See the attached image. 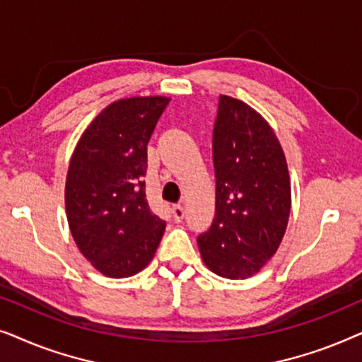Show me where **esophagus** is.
Masks as SVG:
<instances>
[{
    "instance_id": "1",
    "label": "esophagus",
    "mask_w": 362,
    "mask_h": 362,
    "mask_svg": "<svg viewBox=\"0 0 362 362\" xmlns=\"http://www.w3.org/2000/svg\"><path fill=\"white\" fill-rule=\"evenodd\" d=\"M173 217H175L176 222H181L182 219H185V207L182 206H173Z\"/></svg>"
}]
</instances>
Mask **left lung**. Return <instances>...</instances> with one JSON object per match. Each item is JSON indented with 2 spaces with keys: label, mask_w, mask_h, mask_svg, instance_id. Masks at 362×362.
I'll list each match as a JSON object with an SVG mask.
<instances>
[{
  "label": "left lung",
  "mask_w": 362,
  "mask_h": 362,
  "mask_svg": "<svg viewBox=\"0 0 362 362\" xmlns=\"http://www.w3.org/2000/svg\"><path fill=\"white\" fill-rule=\"evenodd\" d=\"M216 216L197 237L216 275L244 280L260 272L284 239L291 209L286 158L269 122L245 102L221 95L212 133Z\"/></svg>",
  "instance_id": "obj_1"
}]
</instances>
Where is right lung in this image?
I'll return each instance as SVG.
<instances>
[{"instance_id":"add662e5","label":"right lung","mask_w":362,"mask_h":362,"mask_svg":"<svg viewBox=\"0 0 362 362\" xmlns=\"http://www.w3.org/2000/svg\"><path fill=\"white\" fill-rule=\"evenodd\" d=\"M170 97L118 98L78 138L66 177L72 239L93 269L110 279L141 272L155 257L166 222L145 194L146 145Z\"/></svg>"}]
</instances>
